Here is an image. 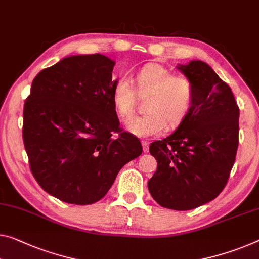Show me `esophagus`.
<instances>
[{
    "instance_id": "obj_1",
    "label": "esophagus",
    "mask_w": 259,
    "mask_h": 259,
    "mask_svg": "<svg viewBox=\"0 0 259 259\" xmlns=\"http://www.w3.org/2000/svg\"><path fill=\"white\" fill-rule=\"evenodd\" d=\"M142 148H143V152H148V149H149V142H147V141H142Z\"/></svg>"
}]
</instances>
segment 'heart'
<instances>
[{
	"instance_id": "obj_1",
	"label": "heart",
	"mask_w": 259,
	"mask_h": 259,
	"mask_svg": "<svg viewBox=\"0 0 259 259\" xmlns=\"http://www.w3.org/2000/svg\"><path fill=\"white\" fill-rule=\"evenodd\" d=\"M133 87L118 79L111 91V103L121 119L134 116L138 96L148 95L146 114L127 122L126 128L138 137H152L164 132L166 127L176 130L189 118L196 104V87L192 79L160 63H147L135 73Z\"/></svg>"
}]
</instances>
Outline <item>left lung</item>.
<instances>
[{
	"label": "left lung",
	"mask_w": 259,
	"mask_h": 259,
	"mask_svg": "<svg viewBox=\"0 0 259 259\" xmlns=\"http://www.w3.org/2000/svg\"><path fill=\"white\" fill-rule=\"evenodd\" d=\"M178 69L194 83L196 104L176 132L150 143L157 169L148 190L162 207L189 210L225 189L236 158L240 109L230 87L207 63L191 61Z\"/></svg>",
	"instance_id": "1"
}]
</instances>
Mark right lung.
<instances>
[{
    "label": "right lung",
    "mask_w": 259,
    "mask_h": 259,
    "mask_svg": "<svg viewBox=\"0 0 259 259\" xmlns=\"http://www.w3.org/2000/svg\"><path fill=\"white\" fill-rule=\"evenodd\" d=\"M114 62L74 55L34 77L23 111V141L35 181L51 196L91 205L105 196L142 146L122 131L111 103Z\"/></svg>",
    "instance_id": "obj_1"
}]
</instances>
